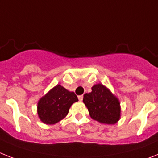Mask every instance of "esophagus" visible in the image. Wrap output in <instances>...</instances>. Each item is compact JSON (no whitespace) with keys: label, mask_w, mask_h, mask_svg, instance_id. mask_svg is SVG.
Instances as JSON below:
<instances>
[{"label":"esophagus","mask_w":158,"mask_h":158,"mask_svg":"<svg viewBox=\"0 0 158 158\" xmlns=\"http://www.w3.org/2000/svg\"><path fill=\"white\" fill-rule=\"evenodd\" d=\"M78 99H79V101H82L83 100V95H79L78 96Z\"/></svg>","instance_id":"34e87169"}]
</instances>
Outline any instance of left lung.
I'll list each match as a JSON object with an SVG mask.
<instances>
[{
  "label": "left lung",
  "instance_id": "8db88e82",
  "mask_svg": "<svg viewBox=\"0 0 158 158\" xmlns=\"http://www.w3.org/2000/svg\"><path fill=\"white\" fill-rule=\"evenodd\" d=\"M83 102L93 119L102 123L114 124L120 117V103L103 85L92 87V92L85 94Z\"/></svg>",
  "mask_w": 158,
  "mask_h": 158
}]
</instances>
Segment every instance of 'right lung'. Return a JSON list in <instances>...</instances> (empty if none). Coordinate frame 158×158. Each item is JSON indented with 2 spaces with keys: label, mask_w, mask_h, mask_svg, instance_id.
Segmentation results:
<instances>
[{
  "label": "right lung",
  "mask_w": 158,
  "mask_h": 158,
  "mask_svg": "<svg viewBox=\"0 0 158 158\" xmlns=\"http://www.w3.org/2000/svg\"><path fill=\"white\" fill-rule=\"evenodd\" d=\"M78 101L77 95L57 85L38 102V114L43 123L54 124L63 119L72 104Z\"/></svg>",
  "instance_id": "obj_1"
}]
</instances>
